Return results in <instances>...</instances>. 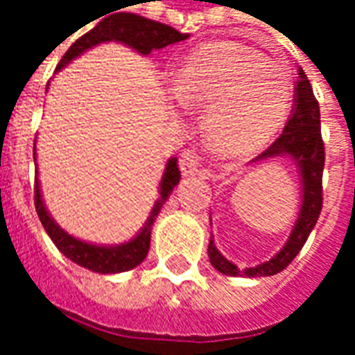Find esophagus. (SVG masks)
I'll return each instance as SVG.
<instances>
[{
	"instance_id": "esophagus-1",
	"label": "esophagus",
	"mask_w": 355,
	"mask_h": 355,
	"mask_svg": "<svg viewBox=\"0 0 355 355\" xmlns=\"http://www.w3.org/2000/svg\"><path fill=\"white\" fill-rule=\"evenodd\" d=\"M180 170L183 175H195L201 170V158L195 150H183L180 156Z\"/></svg>"
}]
</instances>
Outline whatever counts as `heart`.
Returning <instances> with one entry per match:
<instances>
[{
  "instance_id": "obj_1",
  "label": "heart",
  "mask_w": 355,
  "mask_h": 355,
  "mask_svg": "<svg viewBox=\"0 0 355 355\" xmlns=\"http://www.w3.org/2000/svg\"><path fill=\"white\" fill-rule=\"evenodd\" d=\"M170 89L180 105L207 109V140L228 156L266 146L282 130L293 103L289 70L236 40L193 50L173 70Z\"/></svg>"
}]
</instances>
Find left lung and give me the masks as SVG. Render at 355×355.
<instances>
[{"mask_svg":"<svg viewBox=\"0 0 355 355\" xmlns=\"http://www.w3.org/2000/svg\"><path fill=\"white\" fill-rule=\"evenodd\" d=\"M272 158H289L293 162L301 185H303V201L299 209V216L289 239L273 258L256 268L239 270L236 263L228 261L215 246L211 234L209 240V260L213 268L225 275H244V277H268L283 272L293 258L301 252L303 244L315 228L320 209H322V170H324V142L320 137V109L315 99L313 87L306 80L303 68H299V80L295 85L293 115L283 128V135L273 142L268 150L252 162L272 160Z\"/></svg>","mask_w":355,"mask_h":355,"instance_id":"obj_1","label":"left lung"}]
</instances>
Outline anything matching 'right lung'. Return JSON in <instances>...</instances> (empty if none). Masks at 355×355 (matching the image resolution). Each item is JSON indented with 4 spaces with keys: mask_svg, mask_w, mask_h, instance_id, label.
Listing matches in <instances>:
<instances>
[{
    "mask_svg": "<svg viewBox=\"0 0 355 355\" xmlns=\"http://www.w3.org/2000/svg\"><path fill=\"white\" fill-rule=\"evenodd\" d=\"M189 35L175 31L170 25H164L158 21H152L146 17H140L137 13H115L105 19H101L89 33H85L83 37L73 42L68 49V52L62 56V60L56 66V72H60L64 66H68L73 58H78L85 50L94 49L101 42L115 40L121 44H127L132 50H137L139 54L146 56L152 50L164 49L168 44L185 40ZM49 89V85H46ZM180 168H178V158H170L166 164V170L162 175L160 189H158V201L154 203L150 211L148 220L142 225L139 234L135 239L123 244H92L68 234L64 228L50 216V213L44 207L42 201V191H40L39 178H35V207H37V215H39L42 227L46 230L52 242L56 244V248L62 254L72 260L73 263L82 266L85 270L95 273H121L128 272L132 268H137L139 263L144 261L146 254L150 250V234H152V225L156 220V216L160 213L164 203L168 201V197L172 195L173 187L180 183Z\"/></svg>",
    "mask_w": 355,
    "mask_h": 355,
    "instance_id": "obj_1",
    "label": "right lung"
}]
</instances>
